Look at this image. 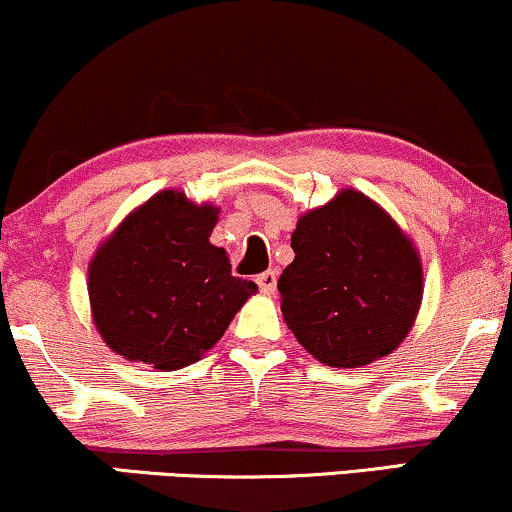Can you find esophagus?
Listing matches in <instances>:
<instances>
[{"label":"esophagus","mask_w":512,"mask_h":512,"mask_svg":"<svg viewBox=\"0 0 512 512\" xmlns=\"http://www.w3.org/2000/svg\"><path fill=\"white\" fill-rule=\"evenodd\" d=\"M257 286H260L262 293H274L276 288V272L274 269H269V272H262L260 276H257Z\"/></svg>","instance_id":"34e87169"}]
</instances>
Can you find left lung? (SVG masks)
<instances>
[{
	"instance_id": "8db88e82",
	"label": "left lung",
	"mask_w": 512,
	"mask_h": 512,
	"mask_svg": "<svg viewBox=\"0 0 512 512\" xmlns=\"http://www.w3.org/2000/svg\"><path fill=\"white\" fill-rule=\"evenodd\" d=\"M283 269L281 312L307 353L329 367L389 355L415 324L422 264L412 240L353 188L298 219Z\"/></svg>"
}]
</instances>
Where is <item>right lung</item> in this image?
I'll use <instances>...</instances> for the list:
<instances>
[{
	"mask_svg": "<svg viewBox=\"0 0 512 512\" xmlns=\"http://www.w3.org/2000/svg\"><path fill=\"white\" fill-rule=\"evenodd\" d=\"M219 209L162 190L121 221L88 267L97 331L114 353L174 372L200 360L257 291L209 243Z\"/></svg>",
	"mask_w": 512,
	"mask_h": 512,
	"instance_id": "right-lung-1",
	"label": "right lung"
}]
</instances>
